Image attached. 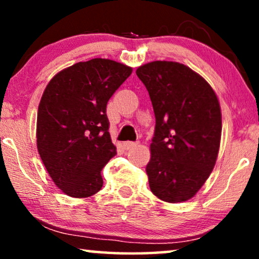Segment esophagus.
<instances>
[{
  "label": "esophagus",
  "mask_w": 259,
  "mask_h": 259,
  "mask_svg": "<svg viewBox=\"0 0 259 259\" xmlns=\"http://www.w3.org/2000/svg\"><path fill=\"white\" fill-rule=\"evenodd\" d=\"M136 146L137 143H134V141H125V143H123V148H125V150H131V148Z\"/></svg>",
  "instance_id": "esophagus-1"
}]
</instances>
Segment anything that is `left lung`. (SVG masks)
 <instances>
[{"label":"left lung","mask_w":259,"mask_h":259,"mask_svg":"<svg viewBox=\"0 0 259 259\" xmlns=\"http://www.w3.org/2000/svg\"><path fill=\"white\" fill-rule=\"evenodd\" d=\"M155 115L151 191L168 203L189 200L214 167L222 136L217 95L199 74L183 63L154 61L137 69Z\"/></svg>","instance_id":"8db88e82"}]
</instances>
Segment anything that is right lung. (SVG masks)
Masks as SVG:
<instances>
[{
  "instance_id": "1",
  "label": "right lung",
  "mask_w": 259,
  "mask_h": 259,
  "mask_svg": "<svg viewBox=\"0 0 259 259\" xmlns=\"http://www.w3.org/2000/svg\"><path fill=\"white\" fill-rule=\"evenodd\" d=\"M131 73L113 60L92 59L63 69L46 87L37 151L53 182L70 197H90L102 187V168L116 154L106 107Z\"/></svg>"
}]
</instances>
